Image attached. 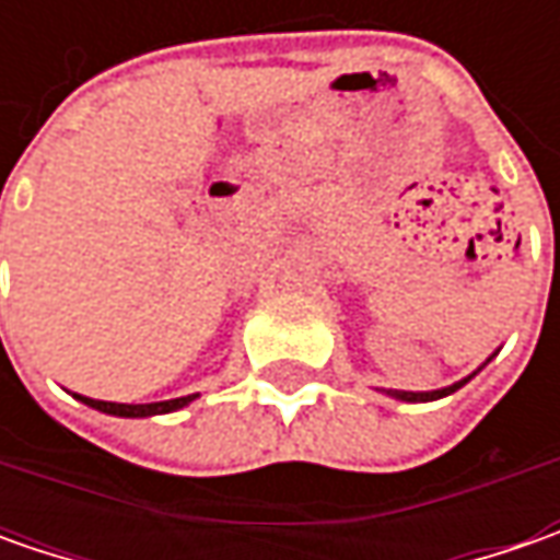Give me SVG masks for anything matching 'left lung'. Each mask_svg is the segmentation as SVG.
Listing matches in <instances>:
<instances>
[{
  "label": "left lung",
  "mask_w": 560,
  "mask_h": 560,
  "mask_svg": "<svg viewBox=\"0 0 560 560\" xmlns=\"http://www.w3.org/2000/svg\"><path fill=\"white\" fill-rule=\"evenodd\" d=\"M462 383H467V380H462ZM462 383H452V386L433 389V393H393V396L401 398V401H433V398H442L448 396V393H455V389H462Z\"/></svg>",
  "instance_id": "obj_1"
}]
</instances>
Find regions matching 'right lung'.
Segmentation results:
<instances>
[{"instance_id":"obj_1","label":"right lung","mask_w":560,"mask_h":560,"mask_svg":"<svg viewBox=\"0 0 560 560\" xmlns=\"http://www.w3.org/2000/svg\"><path fill=\"white\" fill-rule=\"evenodd\" d=\"M83 405L96 408V411H105V415H118V418H149V415H167V411H177L189 405L196 396L184 398H171V401H152V405H118V401H98V398L77 396Z\"/></svg>"}]
</instances>
